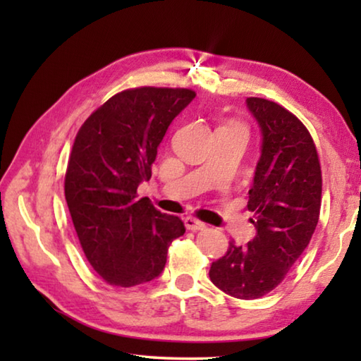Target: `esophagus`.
I'll use <instances>...</instances> for the list:
<instances>
[{"label":"esophagus","mask_w":361,"mask_h":361,"mask_svg":"<svg viewBox=\"0 0 361 361\" xmlns=\"http://www.w3.org/2000/svg\"><path fill=\"white\" fill-rule=\"evenodd\" d=\"M185 226L191 231H202L207 228V224H204L202 221H199V219H195L192 216L185 218Z\"/></svg>","instance_id":"1"}]
</instances>
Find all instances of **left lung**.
<instances>
[{
  "mask_svg": "<svg viewBox=\"0 0 361 361\" xmlns=\"http://www.w3.org/2000/svg\"><path fill=\"white\" fill-rule=\"evenodd\" d=\"M258 122L261 156L248 191L256 235L245 247L229 243L210 267V280L226 295L256 299L282 283L309 245L319 223L322 170L309 130L288 109L250 97Z\"/></svg>",
  "mask_w": 361,
  "mask_h": 361,
  "instance_id": "1",
  "label": "left lung"
}]
</instances>
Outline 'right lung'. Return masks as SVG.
Segmentation results:
<instances>
[{"label":"right lung","mask_w":361,"mask_h":361,"mask_svg":"<svg viewBox=\"0 0 361 361\" xmlns=\"http://www.w3.org/2000/svg\"><path fill=\"white\" fill-rule=\"evenodd\" d=\"M194 97L189 89L124 90L78 132L65 199L85 258L109 285L135 286L161 276L169 245L185 234L178 216L137 199V189L151 178L169 126Z\"/></svg>","instance_id":"right-lung-1"}]
</instances>
